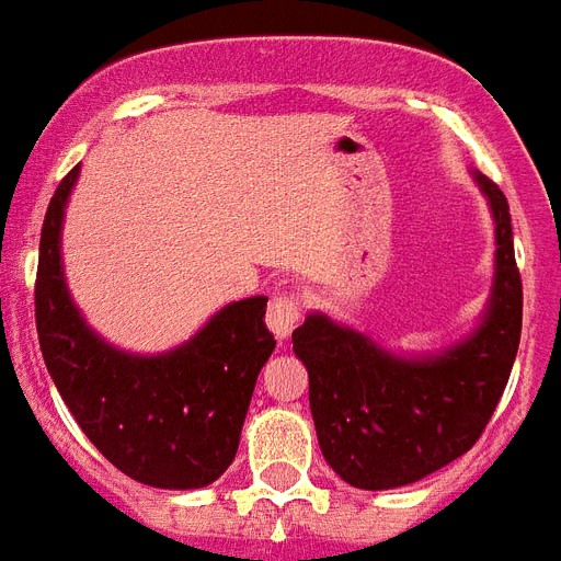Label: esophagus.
Masks as SVG:
<instances>
[{
    "mask_svg": "<svg viewBox=\"0 0 561 561\" xmlns=\"http://www.w3.org/2000/svg\"><path fill=\"white\" fill-rule=\"evenodd\" d=\"M299 317H302V302H299V294H294V290H279V294L271 296L265 322H267V328L276 333V336L279 339L288 336V333L296 328V322H299Z\"/></svg>",
    "mask_w": 561,
    "mask_h": 561,
    "instance_id": "34e87169",
    "label": "esophagus"
}]
</instances>
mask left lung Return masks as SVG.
Masks as SVG:
<instances>
[{
    "instance_id": "left-lung-1",
    "label": "left lung",
    "mask_w": 561,
    "mask_h": 561,
    "mask_svg": "<svg viewBox=\"0 0 561 561\" xmlns=\"http://www.w3.org/2000/svg\"><path fill=\"white\" fill-rule=\"evenodd\" d=\"M477 182L499 248L491 308L473 336L427 359H399L322 313L294 331L319 448L353 488L388 491L445 468L477 445L502 399L519 351L522 276L505 193L482 173Z\"/></svg>"
}]
</instances>
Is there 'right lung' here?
I'll list each match as a JSON object with an SVG mask.
<instances>
[{
  "mask_svg": "<svg viewBox=\"0 0 561 561\" xmlns=\"http://www.w3.org/2000/svg\"><path fill=\"white\" fill-rule=\"evenodd\" d=\"M79 164L45 214L36 267L39 347L84 436L113 468L168 491L222 477L239 448L253 385L276 347L265 296L222 308L191 342L162 356H130L82 322L65 288L59 230Z\"/></svg>",
  "mask_w": 561,
  "mask_h": 561,
  "instance_id": "add662e5",
  "label": "right lung"
}]
</instances>
